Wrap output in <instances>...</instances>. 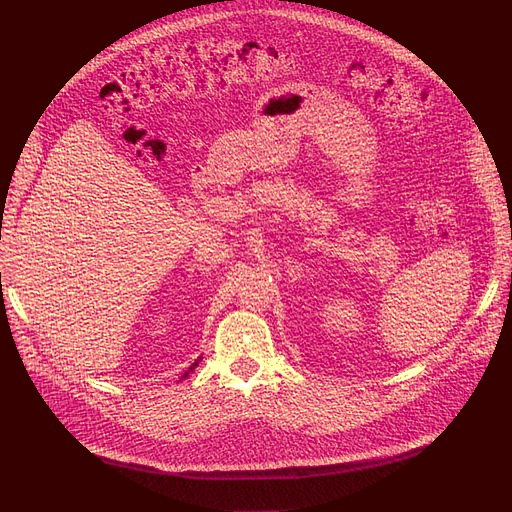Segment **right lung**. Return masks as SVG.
Returning <instances> with one entry per match:
<instances>
[{"mask_svg": "<svg viewBox=\"0 0 512 512\" xmlns=\"http://www.w3.org/2000/svg\"><path fill=\"white\" fill-rule=\"evenodd\" d=\"M196 366H198V360H196V362H194V364H192V366H190V368H188V370L184 372V376H182V379H186V376H188V374H190V372H192V370H194Z\"/></svg>", "mask_w": 512, "mask_h": 512, "instance_id": "right-lung-1", "label": "right lung"}]
</instances>
